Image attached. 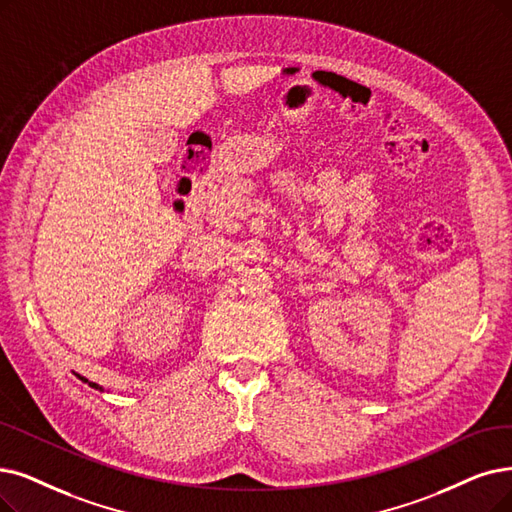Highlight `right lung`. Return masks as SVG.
I'll list each match as a JSON object with an SVG mask.
<instances>
[{
	"label": "right lung",
	"instance_id": "add662e5",
	"mask_svg": "<svg viewBox=\"0 0 512 512\" xmlns=\"http://www.w3.org/2000/svg\"><path fill=\"white\" fill-rule=\"evenodd\" d=\"M75 376H77V378H79V380H81V382H86V384H88V386H92V388H98V391H105V388H102V386H100V384H96V382H90V380H88V378H84V376H79V374H75Z\"/></svg>",
	"mask_w": 512,
	"mask_h": 512
}]
</instances>
